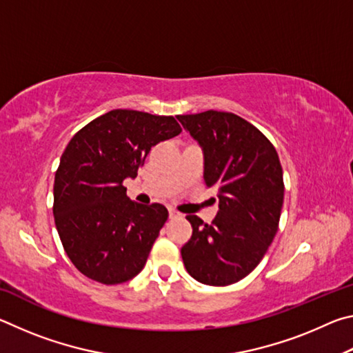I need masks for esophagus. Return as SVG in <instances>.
I'll list each match as a JSON object with an SVG mask.
<instances>
[{
    "instance_id": "obj_1",
    "label": "esophagus",
    "mask_w": 353,
    "mask_h": 353,
    "mask_svg": "<svg viewBox=\"0 0 353 353\" xmlns=\"http://www.w3.org/2000/svg\"><path fill=\"white\" fill-rule=\"evenodd\" d=\"M179 216H181V213H179V212H176V210H174V208H170V218H171V219H174V218H179Z\"/></svg>"
}]
</instances>
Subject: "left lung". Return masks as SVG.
<instances>
[{"label": "left lung", "mask_w": 353, "mask_h": 353, "mask_svg": "<svg viewBox=\"0 0 353 353\" xmlns=\"http://www.w3.org/2000/svg\"><path fill=\"white\" fill-rule=\"evenodd\" d=\"M204 151V182L218 190L212 224L196 214L190 241L181 249L188 274L201 283L240 282L265 256L277 234L283 205V171L272 143L230 112L179 115Z\"/></svg>", "instance_id": "8db88e82"}]
</instances>
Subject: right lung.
<instances>
[{
  "label": "right lung",
  "mask_w": 353,
  "mask_h": 353,
  "mask_svg": "<svg viewBox=\"0 0 353 353\" xmlns=\"http://www.w3.org/2000/svg\"><path fill=\"white\" fill-rule=\"evenodd\" d=\"M181 132L174 117L117 109L70 140L56 171L52 213L65 252L83 276L117 285L143 270L168 210L130 201L123 181L137 177L152 146Z\"/></svg>",
  "instance_id": "add662e5"
}]
</instances>
